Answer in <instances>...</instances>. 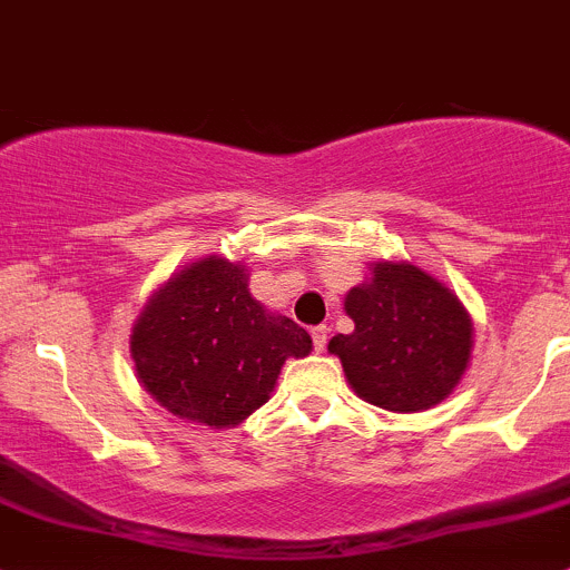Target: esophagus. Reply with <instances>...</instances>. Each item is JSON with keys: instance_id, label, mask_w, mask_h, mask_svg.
<instances>
[{"instance_id": "obj_1", "label": "esophagus", "mask_w": 570, "mask_h": 570, "mask_svg": "<svg viewBox=\"0 0 570 570\" xmlns=\"http://www.w3.org/2000/svg\"><path fill=\"white\" fill-rule=\"evenodd\" d=\"M327 331H331V327H327V325H317V327H312L314 350H317V353H322V350H325V344H327Z\"/></svg>"}]
</instances>
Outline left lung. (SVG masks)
Instances as JSON below:
<instances>
[{
  "label": "left lung",
  "mask_w": 570,
  "mask_h": 570,
  "mask_svg": "<svg viewBox=\"0 0 570 570\" xmlns=\"http://www.w3.org/2000/svg\"><path fill=\"white\" fill-rule=\"evenodd\" d=\"M353 333L327 350L342 358L350 386L386 411H424L463 377L471 320L455 295L413 264L381 262L344 297Z\"/></svg>",
  "instance_id": "8db88e82"
}]
</instances>
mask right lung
Returning <instances> with one entry per match:
<instances>
[{"mask_svg": "<svg viewBox=\"0 0 570 570\" xmlns=\"http://www.w3.org/2000/svg\"><path fill=\"white\" fill-rule=\"evenodd\" d=\"M312 336L267 314L248 292L243 264L204 258L170 278L131 331V358L163 407L209 428L237 424L269 400L286 358Z\"/></svg>", "mask_w": 570, "mask_h": 570, "instance_id": "1", "label": "right lung"}]
</instances>
